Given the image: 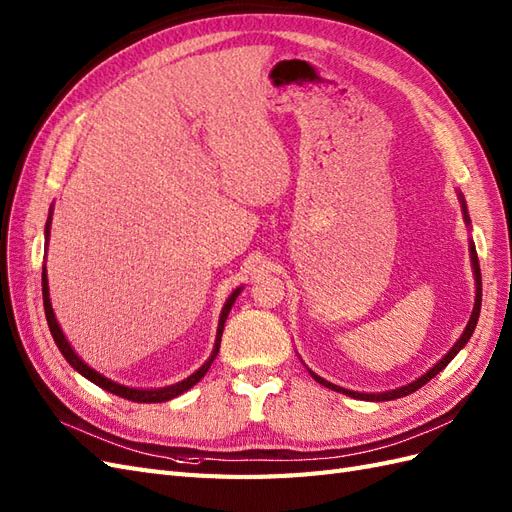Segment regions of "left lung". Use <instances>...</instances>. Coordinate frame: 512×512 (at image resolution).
Returning <instances> with one entry per match:
<instances>
[{
	"label": "left lung",
	"instance_id": "8db88e82",
	"mask_svg": "<svg viewBox=\"0 0 512 512\" xmlns=\"http://www.w3.org/2000/svg\"><path fill=\"white\" fill-rule=\"evenodd\" d=\"M457 197H459V203H461L463 221H465V225H467V227H470V214H467L465 197H463V193H461V191H457ZM470 259H472V272H474V283H476V298H474V309H472L470 321H467V326H465V330H463L461 337L457 339V343L450 347V352H448L440 362L433 364V367H431L425 375H420V377H416V379H414V382L405 384V386H399V388H394V390H386V392H358V390H347V388H343V386L332 384V382H328V379L319 377L315 371H311L309 367H306V364H304V367L309 369L311 377L315 379V382H319L321 386H326V388H330V390H337V392H343V394H347V397L360 399V401H392V399H401V397H407V394L416 392L418 388L425 386V384L429 382V379H433V377H435L437 373H440L442 369H446V367H448V362L461 352V349L465 347V343L470 341V337L474 334V328H476V324H478V315H480V302H483V283H480L478 255H476V246H474V242H472V240H470Z\"/></svg>",
	"mask_w": 512,
	"mask_h": 512
}]
</instances>
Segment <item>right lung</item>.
Instances as JSON below:
<instances>
[{"label":"right lung","instance_id":"1","mask_svg":"<svg viewBox=\"0 0 512 512\" xmlns=\"http://www.w3.org/2000/svg\"><path fill=\"white\" fill-rule=\"evenodd\" d=\"M51 221H53V206L49 210V218H47V225H45V238H47V244H49V233H51ZM242 287L233 289V294L227 298L223 311H221V317H218V328H216V341H214V349L210 358L201 364V367L193 373L188 375L186 379H182V382L178 384H171V386H165V388H133V386H124L120 382H113L111 377H105L102 373H98L96 369H92L90 364L83 362L81 356L72 349V345L68 343L64 330L60 328V321H57L55 313H53V306H51V298H49V279H47V268H42V300H45V315H47V324H49V330L53 334V341L55 345L60 347L62 356L66 358V362L70 364L72 369L79 371L85 379H90L92 384L100 386L102 390H107L111 394H118V397L122 399H128V401H135V403H163V401H171L175 397H180L182 392L191 390L199 379L208 373L210 364L214 362L216 354H218V347H221V337H223V328H225V321H227V315L231 311L233 302H236V298L240 296Z\"/></svg>","mask_w":512,"mask_h":512}]
</instances>
